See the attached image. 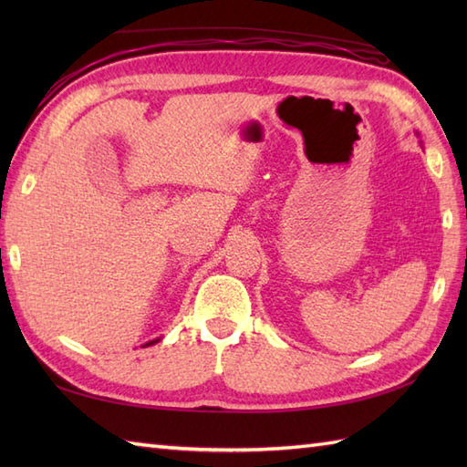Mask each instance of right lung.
I'll return each mask as SVG.
<instances>
[{"label":"right lung","instance_id":"1","mask_svg":"<svg viewBox=\"0 0 467 467\" xmlns=\"http://www.w3.org/2000/svg\"><path fill=\"white\" fill-rule=\"evenodd\" d=\"M158 341H161V337H158V339H152V341H148L146 345H142V347H148V345H154V343H158Z\"/></svg>","mask_w":467,"mask_h":467}]
</instances>
